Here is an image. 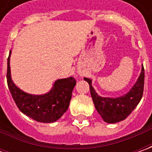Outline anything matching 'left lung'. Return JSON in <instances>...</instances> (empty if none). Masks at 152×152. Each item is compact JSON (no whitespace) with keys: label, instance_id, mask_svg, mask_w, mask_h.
Wrapping results in <instances>:
<instances>
[{"label":"left lung","instance_id":"obj_1","mask_svg":"<svg viewBox=\"0 0 152 152\" xmlns=\"http://www.w3.org/2000/svg\"><path fill=\"white\" fill-rule=\"evenodd\" d=\"M84 79L90 85V91L95 107L102 116V119L108 124H115L125 119L140 102L144 91L145 70L142 65L140 74L130 91L117 98L99 96L92 86V80L88 78H84Z\"/></svg>","mask_w":152,"mask_h":152}]
</instances>
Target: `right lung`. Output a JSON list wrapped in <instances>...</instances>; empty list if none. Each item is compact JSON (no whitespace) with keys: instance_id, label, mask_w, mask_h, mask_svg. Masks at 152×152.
Wrapping results in <instances>:
<instances>
[{"instance_id":"1","label":"right lung","mask_w":152,"mask_h":152,"mask_svg":"<svg viewBox=\"0 0 152 152\" xmlns=\"http://www.w3.org/2000/svg\"><path fill=\"white\" fill-rule=\"evenodd\" d=\"M7 59V79L9 91L17 107L26 116L40 123H54L66 113L76 85L73 77L56 80L49 92L43 95H32L20 90L11 76L10 56Z\"/></svg>"}]
</instances>
